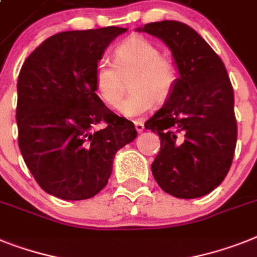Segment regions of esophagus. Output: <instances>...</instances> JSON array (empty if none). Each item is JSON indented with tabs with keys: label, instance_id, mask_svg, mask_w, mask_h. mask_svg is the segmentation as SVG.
I'll use <instances>...</instances> for the list:
<instances>
[{
	"label": "esophagus",
	"instance_id": "obj_1",
	"mask_svg": "<svg viewBox=\"0 0 257 257\" xmlns=\"http://www.w3.org/2000/svg\"><path fill=\"white\" fill-rule=\"evenodd\" d=\"M134 124H135V128H137L138 133H142V131L144 130V123L143 122H141V120H135Z\"/></svg>",
	"mask_w": 257,
	"mask_h": 257
}]
</instances>
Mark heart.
<instances>
[{"label": "heart", "instance_id": "heart-1", "mask_svg": "<svg viewBox=\"0 0 257 257\" xmlns=\"http://www.w3.org/2000/svg\"><path fill=\"white\" fill-rule=\"evenodd\" d=\"M114 64L99 60L94 72L95 85L106 105L116 107L124 94L123 78L130 80L131 95L120 105L126 116H139L152 109L154 103L168 102L180 81L179 67L159 46L143 37H131L113 52Z\"/></svg>", "mask_w": 257, "mask_h": 257}]
</instances>
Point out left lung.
I'll use <instances>...</instances> for the list:
<instances>
[{"instance_id":"left-lung-1","label":"left lung","mask_w":257,"mask_h":257,"mask_svg":"<svg viewBox=\"0 0 257 257\" xmlns=\"http://www.w3.org/2000/svg\"><path fill=\"white\" fill-rule=\"evenodd\" d=\"M138 31L162 39L180 71L173 95L144 123L160 137L162 146L152 175L171 196L202 197L227 176L236 147L234 90L226 67L185 23L152 22Z\"/></svg>"}]
</instances>
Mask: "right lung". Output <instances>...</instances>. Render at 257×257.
<instances>
[{"label":"right lung","instance_id":"add662e5","mask_svg":"<svg viewBox=\"0 0 257 257\" xmlns=\"http://www.w3.org/2000/svg\"><path fill=\"white\" fill-rule=\"evenodd\" d=\"M126 31L110 26L55 34L21 68L19 150L40 188L57 198L86 200L101 192L116 151L137 138L133 122L95 94L97 63ZM95 124L104 128L94 131Z\"/></svg>","mask_w":257,"mask_h":257}]
</instances>
